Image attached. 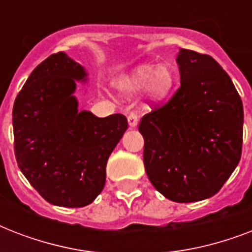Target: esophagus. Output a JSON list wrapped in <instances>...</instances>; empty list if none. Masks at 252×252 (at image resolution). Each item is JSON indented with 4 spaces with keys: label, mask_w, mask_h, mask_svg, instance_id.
<instances>
[{
    "label": "esophagus",
    "mask_w": 252,
    "mask_h": 252,
    "mask_svg": "<svg viewBox=\"0 0 252 252\" xmlns=\"http://www.w3.org/2000/svg\"><path fill=\"white\" fill-rule=\"evenodd\" d=\"M128 123H129L130 126H136L138 123V115L136 112H130L128 115Z\"/></svg>",
    "instance_id": "obj_1"
}]
</instances>
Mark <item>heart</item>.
Masks as SVG:
<instances>
[{"label":"heart","mask_w":252,"mask_h":252,"mask_svg":"<svg viewBox=\"0 0 252 252\" xmlns=\"http://www.w3.org/2000/svg\"><path fill=\"white\" fill-rule=\"evenodd\" d=\"M174 76L167 66L140 65L129 76L124 78L122 87L126 91H140L148 87L149 95L153 99H162L171 90Z\"/></svg>","instance_id":"1"}]
</instances>
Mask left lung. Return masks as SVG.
I'll return each mask as SVG.
<instances>
[{"mask_svg":"<svg viewBox=\"0 0 252 252\" xmlns=\"http://www.w3.org/2000/svg\"><path fill=\"white\" fill-rule=\"evenodd\" d=\"M180 86L142 116L144 165L158 192L176 203L216 195L242 154L243 104L209 55L180 48Z\"/></svg>","mask_w":252,"mask_h":252,"instance_id":"left-lung-1","label":"left lung"}]
</instances>
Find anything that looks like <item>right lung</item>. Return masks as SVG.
I'll return each mask as SVG.
<instances>
[{"instance_id":"1","label":"right lung","mask_w":252,"mask_h":252,"mask_svg":"<svg viewBox=\"0 0 252 252\" xmlns=\"http://www.w3.org/2000/svg\"><path fill=\"white\" fill-rule=\"evenodd\" d=\"M86 72L64 52L37 65L13 107L14 153L30 184L48 203L81 208L106 183L110 154L128 128L122 114L78 111L76 80Z\"/></svg>"}]
</instances>
